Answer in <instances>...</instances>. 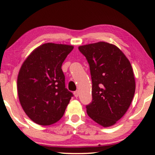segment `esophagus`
<instances>
[{
  "mask_svg": "<svg viewBox=\"0 0 155 155\" xmlns=\"http://www.w3.org/2000/svg\"><path fill=\"white\" fill-rule=\"evenodd\" d=\"M74 95H75V97H78V95H79V92H78V91H75V92H74Z\"/></svg>",
  "mask_w": 155,
  "mask_h": 155,
  "instance_id": "esophagus-1",
  "label": "esophagus"
}]
</instances>
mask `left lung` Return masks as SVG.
Instances as JSON below:
<instances>
[{
  "label": "left lung",
  "mask_w": 155,
  "mask_h": 155,
  "mask_svg": "<svg viewBox=\"0 0 155 155\" xmlns=\"http://www.w3.org/2000/svg\"><path fill=\"white\" fill-rule=\"evenodd\" d=\"M92 77V101L87 115L107 128L116 124L128 111L134 97L135 81L130 61L114 44L104 41L80 46Z\"/></svg>",
  "instance_id": "left-lung-1"
}]
</instances>
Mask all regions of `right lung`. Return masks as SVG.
Instances as JSON below:
<instances>
[{
  "instance_id": "1",
  "label": "right lung",
  "mask_w": 155,
  "mask_h": 155,
  "mask_svg": "<svg viewBox=\"0 0 155 155\" xmlns=\"http://www.w3.org/2000/svg\"><path fill=\"white\" fill-rule=\"evenodd\" d=\"M72 45L46 43L27 57L18 76V94L23 110L40 126H50L63 117L73 94L65 88L61 66Z\"/></svg>"
}]
</instances>
